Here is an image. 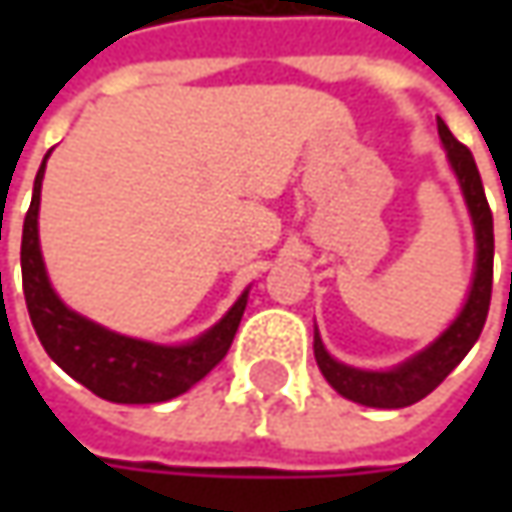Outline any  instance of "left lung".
<instances>
[{
	"label": "left lung",
	"mask_w": 512,
	"mask_h": 512,
	"mask_svg": "<svg viewBox=\"0 0 512 512\" xmlns=\"http://www.w3.org/2000/svg\"><path fill=\"white\" fill-rule=\"evenodd\" d=\"M439 125V136H442L450 165L459 176V185L464 190V199L470 207L473 225H476V276H473V287L467 296V305L462 307L459 319L444 330L436 342L430 344L424 353L413 356L410 362H404L396 370L387 373H373V370H356L339 364L330 359L325 344L313 339V353L319 370L325 373V379L336 393H342L350 402L367 404V407H384V410H396V407H407V404L422 402L427 393H433L439 384L453 373V367L467 356V350L476 344L482 336V327L487 322V310H490V293H493V213L484 196L482 176L476 168L473 153L462 145L442 119H436Z\"/></svg>",
	"instance_id": "left-lung-1"
}]
</instances>
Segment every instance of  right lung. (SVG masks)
Returning <instances> with one entry per match:
<instances>
[{"label": "right lung", "mask_w": 512, "mask_h": 512, "mask_svg": "<svg viewBox=\"0 0 512 512\" xmlns=\"http://www.w3.org/2000/svg\"><path fill=\"white\" fill-rule=\"evenodd\" d=\"M48 159V156H45ZM45 162L33 182V199L22 227V290L30 322L48 356L90 393L116 404H156L190 390L222 362L239 330L247 293L227 310V316L205 336L182 347L139 342L73 313L53 293L39 253V193Z\"/></svg>", "instance_id": "1"}]
</instances>
